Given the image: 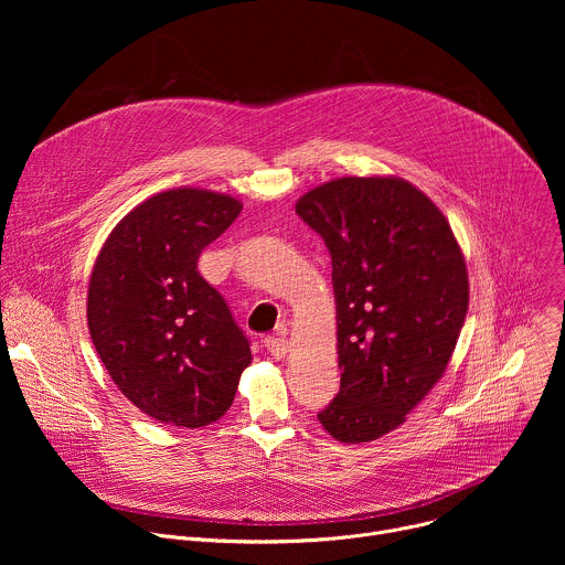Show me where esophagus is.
<instances>
[{
    "label": "esophagus",
    "mask_w": 565,
    "mask_h": 565,
    "mask_svg": "<svg viewBox=\"0 0 565 565\" xmlns=\"http://www.w3.org/2000/svg\"><path fill=\"white\" fill-rule=\"evenodd\" d=\"M264 347L268 349L270 355L275 358H286L288 351H290V342L286 338H279V335H270L264 340Z\"/></svg>",
    "instance_id": "esophagus-1"
}]
</instances>
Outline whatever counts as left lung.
Instances as JSON below:
<instances>
[{"label": "left lung", "mask_w": 565, "mask_h": 565, "mask_svg": "<svg viewBox=\"0 0 565 565\" xmlns=\"http://www.w3.org/2000/svg\"><path fill=\"white\" fill-rule=\"evenodd\" d=\"M295 212L333 259L340 393L317 414L360 445L407 420L451 362L469 306L449 221L399 177H344L308 190Z\"/></svg>", "instance_id": "1"}]
</instances>
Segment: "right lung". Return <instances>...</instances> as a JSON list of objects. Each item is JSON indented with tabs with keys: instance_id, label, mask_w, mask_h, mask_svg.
<instances>
[{
	"instance_id": "right-lung-1",
	"label": "right lung",
	"mask_w": 565,
	"mask_h": 565,
	"mask_svg": "<svg viewBox=\"0 0 565 565\" xmlns=\"http://www.w3.org/2000/svg\"><path fill=\"white\" fill-rule=\"evenodd\" d=\"M241 210L238 199L212 190L158 192L118 221L96 257L92 342L122 395L163 425L218 420L253 362L246 335L196 268Z\"/></svg>"
}]
</instances>
